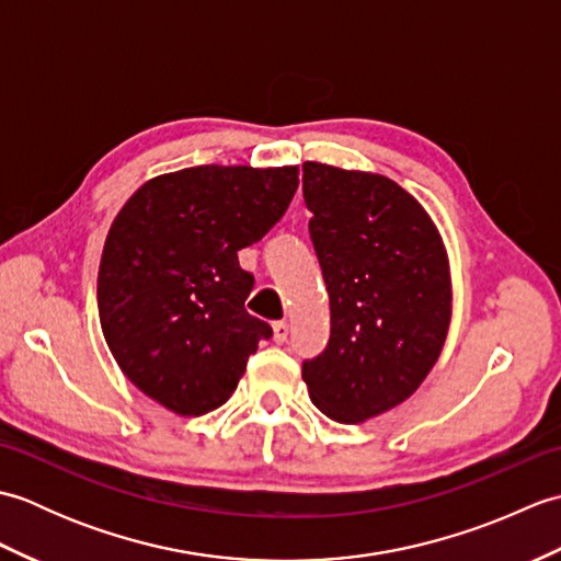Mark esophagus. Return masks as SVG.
I'll use <instances>...</instances> for the list:
<instances>
[{
    "mask_svg": "<svg viewBox=\"0 0 561 561\" xmlns=\"http://www.w3.org/2000/svg\"><path fill=\"white\" fill-rule=\"evenodd\" d=\"M289 337V323L287 320H277V323H272V340L277 344H284Z\"/></svg>",
    "mask_w": 561,
    "mask_h": 561,
    "instance_id": "esophagus-1",
    "label": "esophagus"
}]
</instances>
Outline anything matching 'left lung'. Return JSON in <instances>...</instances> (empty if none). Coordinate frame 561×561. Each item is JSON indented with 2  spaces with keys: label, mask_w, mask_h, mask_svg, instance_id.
Instances as JSON below:
<instances>
[{
  "label": "left lung",
  "mask_w": 561,
  "mask_h": 561,
  "mask_svg": "<svg viewBox=\"0 0 561 561\" xmlns=\"http://www.w3.org/2000/svg\"><path fill=\"white\" fill-rule=\"evenodd\" d=\"M311 241L330 296V342L304 362L316 408L359 424L424 383L450 325V267L436 224L386 175L304 163Z\"/></svg>",
  "instance_id": "8db88e82"
}]
</instances>
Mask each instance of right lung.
Wrapping results in <instances>:
<instances>
[{"label":"right lung","mask_w":561,"mask_h":561,"mask_svg":"<svg viewBox=\"0 0 561 561\" xmlns=\"http://www.w3.org/2000/svg\"><path fill=\"white\" fill-rule=\"evenodd\" d=\"M299 165H193L151 178L117 211L99 267V318L121 371L165 410L221 408L272 328L245 311L238 250L287 211Z\"/></svg>","instance_id":"add662e5"}]
</instances>
